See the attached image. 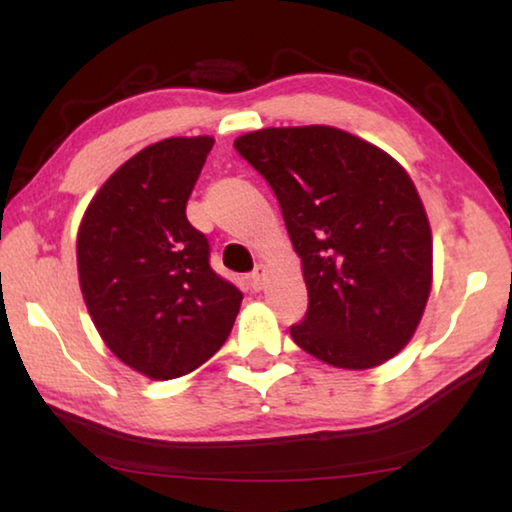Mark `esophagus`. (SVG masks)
I'll return each instance as SVG.
<instances>
[{
    "label": "esophagus",
    "instance_id": "esophagus-1",
    "mask_svg": "<svg viewBox=\"0 0 512 512\" xmlns=\"http://www.w3.org/2000/svg\"><path fill=\"white\" fill-rule=\"evenodd\" d=\"M250 287H253L255 291H262L264 289V280H266V271H264V266L262 264H257L255 266V271L250 273Z\"/></svg>",
    "mask_w": 512,
    "mask_h": 512
}]
</instances>
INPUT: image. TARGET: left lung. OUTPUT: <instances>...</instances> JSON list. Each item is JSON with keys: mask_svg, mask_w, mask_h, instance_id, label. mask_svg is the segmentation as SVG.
<instances>
[{"mask_svg": "<svg viewBox=\"0 0 512 512\" xmlns=\"http://www.w3.org/2000/svg\"><path fill=\"white\" fill-rule=\"evenodd\" d=\"M280 203L309 305L291 339L336 368L400 352L431 289V230L391 155L332 126L264 128L235 142Z\"/></svg>", "mask_w": 512, "mask_h": 512, "instance_id": "obj_1", "label": "left lung"}]
</instances>
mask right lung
Listing matches in <instances>:
<instances>
[{"label": "right lung", "mask_w": 512, "mask_h": 512, "mask_svg": "<svg viewBox=\"0 0 512 512\" xmlns=\"http://www.w3.org/2000/svg\"><path fill=\"white\" fill-rule=\"evenodd\" d=\"M212 137L146 146L106 180L85 212L81 291L108 348L142 375L176 379L219 352L244 293L210 266V241L187 201Z\"/></svg>", "instance_id": "right-lung-1"}]
</instances>
